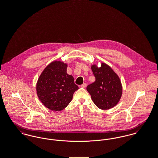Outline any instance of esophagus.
Wrapping results in <instances>:
<instances>
[{
  "label": "esophagus",
  "mask_w": 158,
  "mask_h": 158,
  "mask_svg": "<svg viewBox=\"0 0 158 158\" xmlns=\"http://www.w3.org/2000/svg\"><path fill=\"white\" fill-rule=\"evenodd\" d=\"M86 86H87V84L86 83H83L82 85L81 86L82 88H85L86 87Z\"/></svg>",
  "instance_id": "1"
}]
</instances>
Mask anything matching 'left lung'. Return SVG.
<instances>
[{"mask_svg": "<svg viewBox=\"0 0 158 158\" xmlns=\"http://www.w3.org/2000/svg\"><path fill=\"white\" fill-rule=\"evenodd\" d=\"M95 77V81L89 85L86 89L92 101L102 110L111 109L117 105L123 94L120 79L112 68L102 62L101 66L97 64L91 65Z\"/></svg>", "mask_w": 158, "mask_h": 158, "instance_id": "obj_1", "label": "left lung"}]
</instances>
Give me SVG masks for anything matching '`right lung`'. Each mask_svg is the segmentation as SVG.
<instances>
[{
	"label": "right lung",
	"instance_id": "right-lung-1",
	"mask_svg": "<svg viewBox=\"0 0 158 158\" xmlns=\"http://www.w3.org/2000/svg\"><path fill=\"white\" fill-rule=\"evenodd\" d=\"M68 64L55 60L48 64L38 79L36 90L38 97L48 109L60 111L71 102L79 87L74 78L67 73Z\"/></svg>",
	"mask_w": 158,
	"mask_h": 158
}]
</instances>
